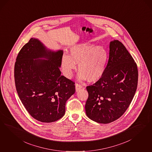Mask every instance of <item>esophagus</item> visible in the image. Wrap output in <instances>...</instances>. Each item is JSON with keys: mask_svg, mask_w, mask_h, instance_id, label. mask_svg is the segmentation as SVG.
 I'll return each instance as SVG.
<instances>
[{"mask_svg": "<svg viewBox=\"0 0 152 152\" xmlns=\"http://www.w3.org/2000/svg\"><path fill=\"white\" fill-rule=\"evenodd\" d=\"M83 88L82 85L78 83H76V84H75V90H76L77 92L78 91L79 89H80L81 88Z\"/></svg>", "mask_w": 152, "mask_h": 152, "instance_id": "esophagus-1", "label": "esophagus"}]
</instances>
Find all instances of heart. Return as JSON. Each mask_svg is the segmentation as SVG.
<instances>
[{
	"instance_id": "heart-1",
	"label": "heart",
	"mask_w": 152,
	"mask_h": 152,
	"mask_svg": "<svg viewBox=\"0 0 152 152\" xmlns=\"http://www.w3.org/2000/svg\"><path fill=\"white\" fill-rule=\"evenodd\" d=\"M107 59V52L102 46L83 43L72 47L69 55L63 54L61 65L64 74L69 78L76 69L77 63L80 71L79 80L88 78L89 81L94 82L103 75Z\"/></svg>"
}]
</instances>
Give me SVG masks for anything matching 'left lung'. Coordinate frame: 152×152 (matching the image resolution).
<instances>
[{"mask_svg": "<svg viewBox=\"0 0 152 152\" xmlns=\"http://www.w3.org/2000/svg\"><path fill=\"white\" fill-rule=\"evenodd\" d=\"M137 65L119 41L110 42L109 59L103 75L86 88L85 105L88 118L108 124L120 118L132 101L137 88Z\"/></svg>", "mask_w": 152, "mask_h": 152, "instance_id": "1", "label": "left lung"}]
</instances>
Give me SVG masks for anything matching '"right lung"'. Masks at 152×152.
<instances>
[{
	"label": "right lung",
	"instance_id": "add662e5",
	"mask_svg": "<svg viewBox=\"0 0 152 152\" xmlns=\"http://www.w3.org/2000/svg\"><path fill=\"white\" fill-rule=\"evenodd\" d=\"M63 50L52 51L31 38L20 50L15 65V88L26 110L34 119L52 123L62 118L75 83L61 75ZM45 58L48 60L36 59Z\"/></svg>",
	"mask_w": 152,
	"mask_h": 152
}]
</instances>
